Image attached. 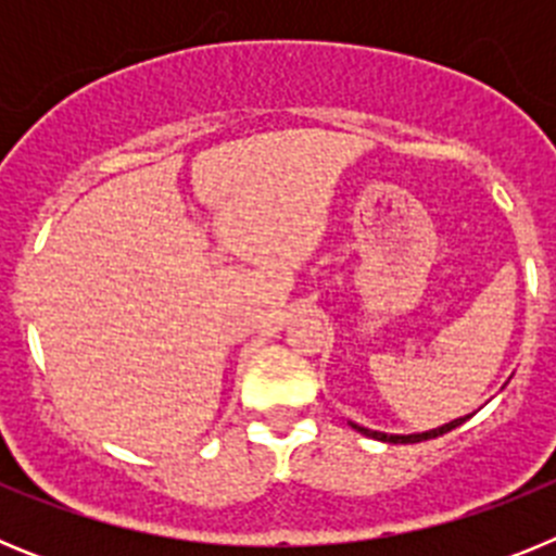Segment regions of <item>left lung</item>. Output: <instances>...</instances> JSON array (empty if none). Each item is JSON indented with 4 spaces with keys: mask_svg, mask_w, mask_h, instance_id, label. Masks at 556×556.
<instances>
[{
    "mask_svg": "<svg viewBox=\"0 0 556 556\" xmlns=\"http://www.w3.org/2000/svg\"><path fill=\"white\" fill-rule=\"evenodd\" d=\"M462 424H465V417H459V420H451V424L440 426V429L424 431V434H384V431H370V429H365V426H356V424H351V426L356 431H362V434L372 437V440H381V443H424V440H431V437L445 434V431L456 429V426H462Z\"/></svg>",
    "mask_w": 556,
    "mask_h": 556,
    "instance_id": "left-lung-1",
    "label": "left lung"
}]
</instances>
